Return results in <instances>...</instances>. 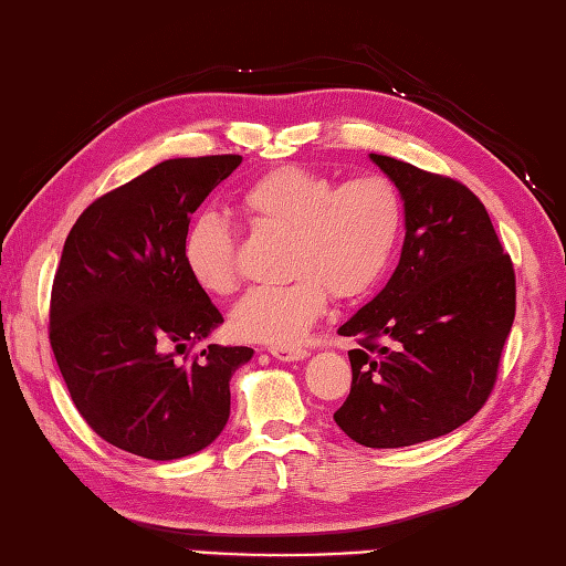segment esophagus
<instances>
[{"mask_svg": "<svg viewBox=\"0 0 566 566\" xmlns=\"http://www.w3.org/2000/svg\"><path fill=\"white\" fill-rule=\"evenodd\" d=\"M269 354H271L275 360H283V363L307 358V350L300 348V346H269Z\"/></svg>", "mask_w": 566, "mask_h": 566, "instance_id": "esophagus-1", "label": "esophagus"}]
</instances>
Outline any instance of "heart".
I'll return each mask as SVG.
<instances>
[{
	"label": "heart",
	"instance_id": "1",
	"mask_svg": "<svg viewBox=\"0 0 566 566\" xmlns=\"http://www.w3.org/2000/svg\"><path fill=\"white\" fill-rule=\"evenodd\" d=\"M244 216L283 232L285 285L256 287L234 305L232 332L247 342L287 346L324 312L326 291L338 300L366 295L382 279L401 232V196L385 177L338 184L297 165L275 167L244 186ZM184 263L208 295L237 287L234 240L212 212L193 218L184 237Z\"/></svg>",
	"mask_w": 566,
	"mask_h": 566
}]
</instances>
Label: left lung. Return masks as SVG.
Segmentation results:
<instances>
[{
  "label": "left lung",
  "mask_w": 566,
  "mask_h": 566,
  "mask_svg": "<svg viewBox=\"0 0 566 566\" xmlns=\"http://www.w3.org/2000/svg\"><path fill=\"white\" fill-rule=\"evenodd\" d=\"M405 200L392 279L338 326L350 392L334 413L350 441L405 448L455 431L484 407L516 317V273L468 186L370 155Z\"/></svg>",
  "instance_id": "left-lung-1"
}]
</instances>
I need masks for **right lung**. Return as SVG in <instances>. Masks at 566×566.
I'll return each instance as SVG.
<instances>
[{
    "instance_id": "1",
    "label": "right lung",
    "mask_w": 566,
    "mask_h": 566,
    "mask_svg": "<svg viewBox=\"0 0 566 566\" xmlns=\"http://www.w3.org/2000/svg\"><path fill=\"white\" fill-rule=\"evenodd\" d=\"M240 155L167 159L86 208L50 295V346L82 419L147 460L208 448L230 419L232 373L254 356L210 344L222 324L184 263L191 216Z\"/></svg>"
}]
</instances>
